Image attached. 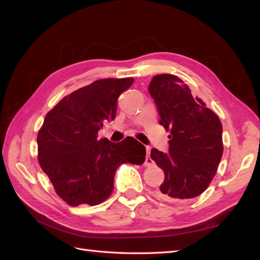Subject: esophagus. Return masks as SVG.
Here are the masks:
<instances>
[{
    "label": "esophagus",
    "mask_w": 260,
    "mask_h": 260,
    "mask_svg": "<svg viewBox=\"0 0 260 260\" xmlns=\"http://www.w3.org/2000/svg\"><path fill=\"white\" fill-rule=\"evenodd\" d=\"M150 146H146V159H145V166L146 167H149V166H152L153 165V160L151 159V156H150Z\"/></svg>",
    "instance_id": "34e87169"
}]
</instances>
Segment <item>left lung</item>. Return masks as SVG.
<instances>
[{"instance_id":"8db88e82","label":"left lung","mask_w":260,"mask_h":260,"mask_svg":"<svg viewBox=\"0 0 260 260\" xmlns=\"http://www.w3.org/2000/svg\"><path fill=\"white\" fill-rule=\"evenodd\" d=\"M149 92L160 124L171 134L169 152L151 150V159L165 171L160 196L180 201L201 195L215 176L223 154L220 119L176 75L153 76Z\"/></svg>"}]
</instances>
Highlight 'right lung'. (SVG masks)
I'll return each instance as SVG.
<instances>
[{"label": "right lung", "mask_w": 260, "mask_h": 260, "mask_svg": "<svg viewBox=\"0 0 260 260\" xmlns=\"http://www.w3.org/2000/svg\"><path fill=\"white\" fill-rule=\"evenodd\" d=\"M134 79L94 81L66 95L46 115L37 136L38 161L55 191L69 205H98L114 189L117 168L142 165L145 146L133 137L113 143L98 139L115 119L118 96Z\"/></svg>", "instance_id": "obj_1"}]
</instances>
